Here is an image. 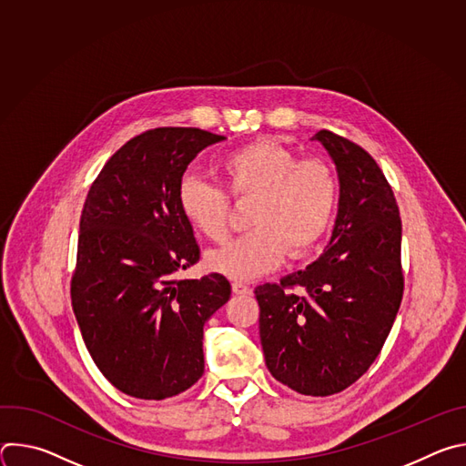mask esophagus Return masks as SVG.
<instances>
[{
    "label": "esophagus",
    "instance_id": "1",
    "mask_svg": "<svg viewBox=\"0 0 466 466\" xmlns=\"http://www.w3.org/2000/svg\"><path fill=\"white\" fill-rule=\"evenodd\" d=\"M232 291H234V295H248L250 288L243 282H232Z\"/></svg>",
    "mask_w": 466,
    "mask_h": 466
}]
</instances>
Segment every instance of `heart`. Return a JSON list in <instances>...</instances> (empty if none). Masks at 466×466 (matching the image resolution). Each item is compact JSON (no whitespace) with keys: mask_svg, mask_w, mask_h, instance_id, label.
<instances>
[{"mask_svg":"<svg viewBox=\"0 0 466 466\" xmlns=\"http://www.w3.org/2000/svg\"><path fill=\"white\" fill-rule=\"evenodd\" d=\"M227 191L252 205V227L227 247L207 256V268L234 280H252L275 271L288 250L291 258L309 254L326 236L338 208L334 169L299 155L273 140L243 144L218 160ZM177 205L187 225L214 243L225 241L230 201L223 187L184 175L177 186Z\"/></svg>","mask_w":466,"mask_h":466,"instance_id":"b5f03b06","label":"heart"}]
</instances>
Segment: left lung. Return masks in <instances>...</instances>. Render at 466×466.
Instances as JSON below:
<instances>
[{
	"label": "left lung",
	"mask_w": 466,
	"mask_h": 466,
	"mask_svg": "<svg viewBox=\"0 0 466 466\" xmlns=\"http://www.w3.org/2000/svg\"><path fill=\"white\" fill-rule=\"evenodd\" d=\"M339 177V210L328 248L306 269L254 289L269 372L308 396L336 394L378 358L404 293L402 221L376 160L319 130Z\"/></svg>",
	"instance_id": "8db88e82"
}]
</instances>
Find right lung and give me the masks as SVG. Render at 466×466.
<instances>
[{"label":"right lung","mask_w":466,"mask_h":466,"mask_svg":"<svg viewBox=\"0 0 466 466\" xmlns=\"http://www.w3.org/2000/svg\"><path fill=\"white\" fill-rule=\"evenodd\" d=\"M223 140L195 127L146 130L108 158L85 201L74 313L103 376L140 400H164L203 376L205 322L230 299L219 273L178 279L201 250L177 186L198 153Z\"/></svg>","instance_id":"right-lung-1"}]
</instances>
